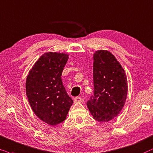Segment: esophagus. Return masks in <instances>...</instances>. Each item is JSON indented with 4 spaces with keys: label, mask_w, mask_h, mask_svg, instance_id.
Returning a JSON list of instances; mask_svg holds the SVG:
<instances>
[{
    "label": "esophagus",
    "mask_w": 153,
    "mask_h": 153,
    "mask_svg": "<svg viewBox=\"0 0 153 153\" xmlns=\"http://www.w3.org/2000/svg\"><path fill=\"white\" fill-rule=\"evenodd\" d=\"M83 101V99H82V98L79 97H75L74 99V103H81Z\"/></svg>",
    "instance_id": "34e87169"
}]
</instances>
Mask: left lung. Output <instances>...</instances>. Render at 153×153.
Wrapping results in <instances>:
<instances>
[{"instance_id": "left-lung-1", "label": "left lung", "mask_w": 153, "mask_h": 153, "mask_svg": "<svg viewBox=\"0 0 153 153\" xmlns=\"http://www.w3.org/2000/svg\"><path fill=\"white\" fill-rule=\"evenodd\" d=\"M94 95L87 105L94 119L100 123L117 117L125 104L127 75L112 53L97 50L94 54Z\"/></svg>"}]
</instances>
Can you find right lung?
Listing matches in <instances>:
<instances>
[{
	"instance_id": "obj_1",
	"label": "right lung",
	"mask_w": 153,
	"mask_h": 153,
	"mask_svg": "<svg viewBox=\"0 0 153 153\" xmlns=\"http://www.w3.org/2000/svg\"><path fill=\"white\" fill-rule=\"evenodd\" d=\"M68 59L66 53H45L26 78V92L31 109L42 121L52 126L66 120L73 103L61 78Z\"/></svg>"
}]
</instances>
